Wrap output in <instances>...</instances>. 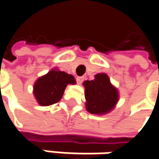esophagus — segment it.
Returning <instances> with one entry per match:
<instances>
[{"label": "esophagus", "mask_w": 159, "mask_h": 159, "mask_svg": "<svg viewBox=\"0 0 159 159\" xmlns=\"http://www.w3.org/2000/svg\"><path fill=\"white\" fill-rule=\"evenodd\" d=\"M84 78L83 76H77V77H76V82H77L78 84H82V83L84 82Z\"/></svg>", "instance_id": "esophagus-1"}]
</instances>
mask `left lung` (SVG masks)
<instances>
[{
	"label": "left lung",
	"mask_w": 159,
	"mask_h": 159,
	"mask_svg": "<svg viewBox=\"0 0 159 159\" xmlns=\"http://www.w3.org/2000/svg\"><path fill=\"white\" fill-rule=\"evenodd\" d=\"M84 95L86 110L93 114H103L110 111L118 102V92L106 74H98L95 79L85 81Z\"/></svg>",
	"instance_id": "1"
}]
</instances>
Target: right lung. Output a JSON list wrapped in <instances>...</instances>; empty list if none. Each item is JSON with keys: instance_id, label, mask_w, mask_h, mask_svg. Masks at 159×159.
I'll return each instance as SVG.
<instances>
[{"instance_id": "obj_1", "label": "right lung", "mask_w": 159, "mask_h": 159, "mask_svg": "<svg viewBox=\"0 0 159 159\" xmlns=\"http://www.w3.org/2000/svg\"><path fill=\"white\" fill-rule=\"evenodd\" d=\"M68 84H75L73 75L62 71L52 70L36 82L34 95L40 105H52L60 101Z\"/></svg>"}]
</instances>
